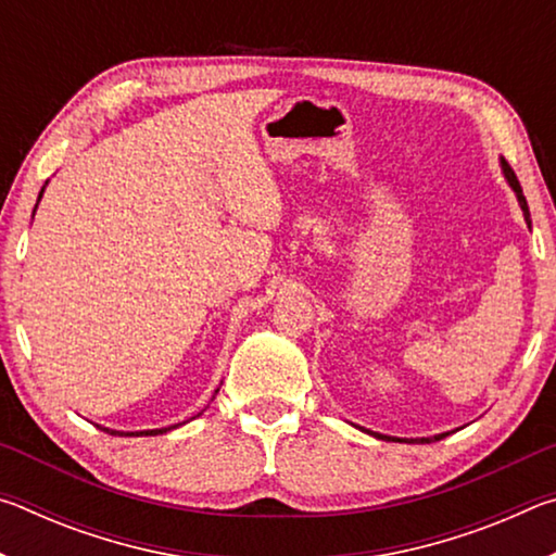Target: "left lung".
I'll return each instance as SVG.
<instances>
[{"instance_id": "8db88e82", "label": "left lung", "mask_w": 556, "mask_h": 556, "mask_svg": "<svg viewBox=\"0 0 556 556\" xmlns=\"http://www.w3.org/2000/svg\"><path fill=\"white\" fill-rule=\"evenodd\" d=\"M501 168H503V174H505V181H507V186H510L513 191H515V195H517V203H520V208H522V215H525V223H527V228H532V220H530V208H527V201H525V195H522L520 181H517L515 172H513L510 166H507V162H505L503 156H501ZM363 431H368V434H372L375 439H382V441H409V444H431V441H441V439H444V437H448V431H444V434H437V437H421V439H397V437L378 434V431H370V429H363Z\"/></svg>"}]
</instances>
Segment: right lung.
I'll list each match as a JSON object with an SVG mask.
<instances>
[{
  "label": "right lung",
  "mask_w": 556,
  "mask_h": 556,
  "mask_svg": "<svg viewBox=\"0 0 556 556\" xmlns=\"http://www.w3.org/2000/svg\"><path fill=\"white\" fill-rule=\"evenodd\" d=\"M46 184H49V181H46ZM43 188H41V193H39V201H41V195H43ZM39 201H36V208H39ZM36 208H34V213H36ZM215 394H218V390H215ZM199 414H195V417H199ZM176 427H181V425H172V427H162V429H147V431H115V429H108V427H100V429L108 431V434H115V437H156V434H166V431H172Z\"/></svg>",
  "instance_id": "obj_1"
}]
</instances>
